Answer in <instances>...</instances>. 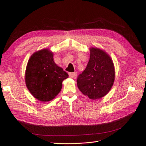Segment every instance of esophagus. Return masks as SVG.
Wrapping results in <instances>:
<instances>
[{"instance_id":"1","label":"esophagus","mask_w":146,"mask_h":146,"mask_svg":"<svg viewBox=\"0 0 146 146\" xmlns=\"http://www.w3.org/2000/svg\"><path fill=\"white\" fill-rule=\"evenodd\" d=\"M69 76L70 78H74L75 76H76V73H75V72H69Z\"/></svg>"}]
</instances>
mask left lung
I'll return each mask as SVG.
<instances>
[{"label": "left lung", "mask_w": 146, "mask_h": 146, "mask_svg": "<svg viewBox=\"0 0 146 146\" xmlns=\"http://www.w3.org/2000/svg\"><path fill=\"white\" fill-rule=\"evenodd\" d=\"M114 78L115 71L111 57L100 48H90V60L77 80L78 89L90 99H99L108 94Z\"/></svg>", "instance_id": "1"}]
</instances>
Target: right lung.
<instances>
[{
    "label": "right lung",
    "mask_w": 146,
    "mask_h": 146,
    "mask_svg": "<svg viewBox=\"0 0 146 146\" xmlns=\"http://www.w3.org/2000/svg\"><path fill=\"white\" fill-rule=\"evenodd\" d=\"M53 57L50 50L44 48L30 56L26 67V86L34 98L41 102L54 99L60 92L63 81L69 77Z\"/></svg>",
    "instance_id": "1"
}]
</instances>
